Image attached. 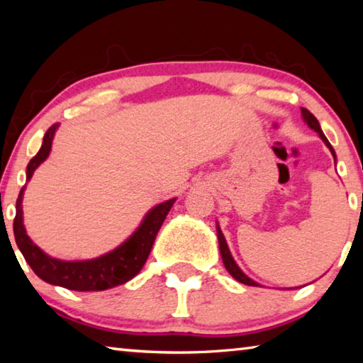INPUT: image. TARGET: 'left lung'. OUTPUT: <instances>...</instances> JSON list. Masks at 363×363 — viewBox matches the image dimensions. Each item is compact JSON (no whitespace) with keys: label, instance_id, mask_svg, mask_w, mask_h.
Wrapping results in <instances>:
<instances>
[{"label":"left lung","instance_id":"left-lung-1","mask_svg":"<svg viewBox=\"0 0 363 363\" xmlns=\"http://www.w3.org/2000/svg\"><path fill=\"white\" fill-rule=\"evenodd\" d=\"M301 112H303V118H304V121L307 123V125H309L312 130H314L315 133H318V136L322 138V140L325 144H327V147L330 149V152L333 153V157H335V150H333V147H331V144L328 143V139L325 138V134L322 133V130H320V125H318V121H317V118L314 115H312L309 110L307 108H301ZM336 158V157H335ZM218 240H219V250H220V256H223V262H224V266H225V269H227V272H229L233 279H235L237 281H240V284H245V285H250V286H257V284L255 280H251L250 277H247V275H245L242 270H240V267L237 266L235 264V261H233V257H232V255H230V251H229V247H227V243H225V238H224V235H223V232H220V229L218 227Z\"/></svg>","mask_w":363,"mask_h":363}]
</instances>
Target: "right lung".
<instances>
[{
    "mask_svg": "<svg viewBox=\"0 0 363 363\" xmlns=\"http://www.w3.org/2000/svg\"><path fill=\"white\" fill-rule=\"evenodd\" d=\"M56 128L57 125L49 128L45 138H43L41 149L30 160L27 167V181H30L33 171L48 158ZM22 196L23 189L21 190L19 199H17L14 218V237L21 253L41 280L75 291H102L107 290V288L126 284L134 275H138L145 264L147 257H149L157 232L174 203L173 199L153 208L147 214L139 229L133 233L131 238H128L121 247L113 250L112 253H107L91 261L69 262L52 259L30 240L22 224Z\"/></svg>",
    "mask_w": 363,
    "mask_h": 363,
    "instance_id": "right-lung-1",
    "label": "right lung"
}]
</instances>
